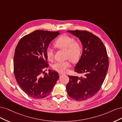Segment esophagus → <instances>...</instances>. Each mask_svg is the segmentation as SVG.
I'll use <instances>...</instances> for the list:
<instances>
[{"label": "esophagus", "instance_id": "obj_1", "mask_svg": "<svg viewBox=\"0 0 122 122\" xmlns=\"http://www.w3.org/2000/svg\"><path fill=\"white\" fill-rule=\"evenodd\" d=\"M59 76H63L65 75V74H64V73H59Z\"/></svg>", "mask_w": 122, "mask_h": 122}]
</instances>
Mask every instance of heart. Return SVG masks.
I'll use <instances>...</instances> for the list:
<instances>
[{
  "mask_svg": "<svg viewBox=\"0 0 122 122\" xmlns=\"http://www.w3.org/2000/svg\"><path fill=\"white\" fill-rule=\"evenodd\" d=\"M54 46L59 49L65 51V58L72 63H76L80 60L83 51V46L81 42L76 41L75 38L68 35H62L57 39ZM46 55L49 60H53L54 53L52 49H47ZM70 66L69 61L66 60L55 62L52 65V68L55 71L63 73Z\"/></svg>",
  "mask_w": 122,
  "mask_h": 122,
  "instance_id": "b5f03b06",
  "label": "heart"
}]
</instances>
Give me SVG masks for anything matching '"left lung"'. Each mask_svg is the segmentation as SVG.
Instances as JSON below:
<instances>
[{"label": "left lung", "mask_w": 122, "mask_h": 122, "mask_svg": "<svg viewBox=\"0 0 122 122\" xmlns=\"http://www.w3.org/2000/svg\"><path fill=\"white\" fill-rule=\"evenodd\" d=\"M79 38L83 51L74 71L82 76H68V95L74 100L83 101L93 97L99 91L105 80L109 61L107 49L100 39L86 30H68Z\"/></svg>", "instance_id": "1"}]
</instances>
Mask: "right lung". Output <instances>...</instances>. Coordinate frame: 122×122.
<instances>
[{
    "label": "right lung",
    "mask_w": 122,
    "mask_h": 122,
    "mask_svg": "<svg viewBox=\"0 0 122 122\" xmlns=\"http://www.w3.org/2000/svg\"><path fill=\"white\" fill-rule=\"evenodd\" d=\"M59 31L35 30L25 35L15 48L14 72L20 87L27 95L42 99L50 95L59 78L58 72L49 69L46 49Z\"/></svg>",
    "instance_id": "1"
}]
</instances>
